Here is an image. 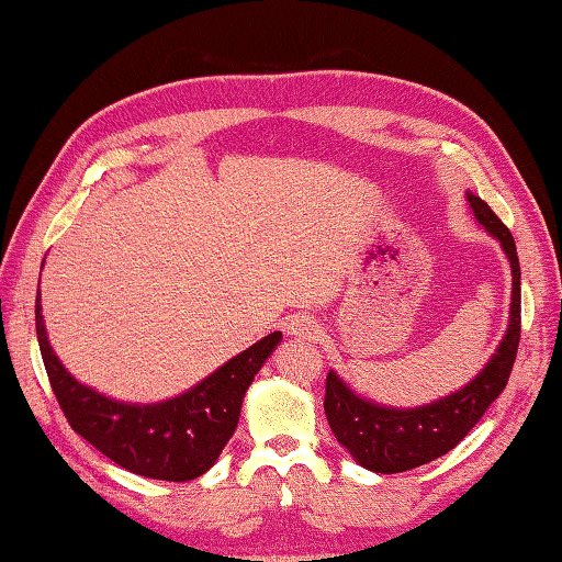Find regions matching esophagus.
Here are the masks:
<instances>
[{"mask_svg":"<svg viewBox=\"0 0 562 562\" xmlns=\"http://www.w3.org/2000/svg\"><path fill=\"white\" fill-rule=\"evenodd\" d=\"M318 324L306 314H296V316H290L288 324H284V330H288V336H294V338H316L318 336Z\"/></svg>","mask_w":562,"mask_h":562,"instance_id":"obj_1","label":"esophagus"}]
</instances>
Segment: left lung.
Here are the masks:
<instances>
[{"label":"left lung","instance_id":"8db88e82","mask_svg":"<svg viewBox=\"0 0 562 562\" xmlns=\"http://www.w3.org/2000/svg\"><path fill=\"white\" fill-rule=\"evenodd\" d=\"M465 198L471 202L475 220L503 244L512 262L509 328L493 360L469 386L423 408H384L360 398L342 384L336 372H328L324 398L328 425L340 445L369 471L403 473L445 457L505 391L515 367L521 338V272L515 238L485 200L473 193H465Z\"/></svg>","mask_w":562,"mask_h":562}]
</instances>
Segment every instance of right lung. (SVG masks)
Wrapping results in <instances>:
<instances>
[{
    "mask_svg": "<svg viewBox=\"0 0 562 562\" xmlns=\"http://www.w3.org/2000/svg\"><path fill=\"white\" fill-rule=\"evenodd\" d=\"M35 333L47 379L69 427L123 469L171 483L193 481L212 469L234 435L246 389L282 338V333H270L183 396L130 405L81 386L59 364L45 336L41 296L35 300Z\"/></svg>",
    "mask_w": 562,
    "mask_h": 562,
    "instance_id": "right-lung-1",
    "label": "right lung"
}]
</instances>
